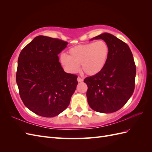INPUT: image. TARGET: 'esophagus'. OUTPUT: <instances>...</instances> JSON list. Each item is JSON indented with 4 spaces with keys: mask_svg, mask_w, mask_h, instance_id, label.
Instances as JSON below:
<instances>
[{
    "mask_svg": "<svg viewBox=\"0 0 152 152\" xmlns=\"http://www.w3.org/2000/svg\"><path fill=\"white\" fill-rule=\"evenodd\" d=\"M77 81H78V82H82V81H83V79H82V78H80V77H77Z\"/></svg>",
    "mask_w": 152,
    "mask_h": 152,
    "instance_id": "34e87169",
    "label": "esophagus"
}]
</instances>
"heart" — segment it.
Listing matches in <instances>:
<instances>
[{
    "mask_svg": "<svg viewBox=\"0 0 152 152\" xmlns=\"http://www.w3.org/2000/svg\"><path fill=\"white\" fill-rule=\"evenodd\" d=\"M68 55L61 54L59 61L71 73H77L81 65L86 75L93 76L102 71L108 61L109 45L106 41L99 40L95 42L81 44L68 50Z\"/></svg>",
    "mask_w": 152,
    "mask_h": 152,
    "instance_id": "heart-1",
    "label": "heart"
}]
</instances>
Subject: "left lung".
<instances>
[{"label":"left lung","mask_w":152,"mask_h":152,"mask_svg":"<svg viewBox=\"0 0 152 152\" xmlns=\"http://www.w3.org/2000/svg\"><path fill=\"white\" fill-rule=\"evenodd\" d=\"M102 39L109 45L108 61L98 74L86 77L87 102L94 111L113 113L123 107L134 92L136 68L128 45L112 34L91 39Z\"/></svg>","instance_id":"left-lung-1"}]
</instances>
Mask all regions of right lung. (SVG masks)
Listing matches in <instances>:
<instances>
[{
	"instance_id": "add662e5",
	"label": "right lung",
	"mask_w": 152,
	"mask_h": 152,
	"mask_svg": "<svg viewBox=\"0 0 152 152\" xmlns=\"http://www.w3.org/2000/svg\"><path fill=\"white\" fill-rule=\"evenodd\" d=\"M68 42L39 35L22 49L18 60L16 82L24 104L32 112L53 117L70 104L77 76L66 73L58 55Z\"/></svg>"
}]
</instances>
